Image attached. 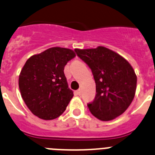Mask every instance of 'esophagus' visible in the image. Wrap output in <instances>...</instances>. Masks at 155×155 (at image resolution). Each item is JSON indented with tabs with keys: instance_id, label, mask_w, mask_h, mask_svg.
Instances as JSON below:
<instances>
[{
	"instance_id": "esophagus-1",
	"label": "esophagus",
	"mask_w": 155,
	"mask_h": 155,
	"mask_svg": "<svg viewBox=\"0 0 155 155\" xmlns=\"http://www.w3.org/2000/svg\"><path fill=\"white\" fill-rule=\"evenodd\" d=\"M74 94H76V95H81V90L78 89V90H77V91H75Z\"/></svg>"
}]
</instances>
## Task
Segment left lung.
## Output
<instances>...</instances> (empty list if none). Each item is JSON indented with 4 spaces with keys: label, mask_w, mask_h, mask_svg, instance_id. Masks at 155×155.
Segmentation results:
<instances>
[{
    "label": "left lung",
    "mask_w": 155,
    "mask_h": 155,
    "mask_svg": "<svg viewBox=\"0 0 155 155\" xmlns=\"http://www.w3.org/2000/svg\"><path fill=\"white\" fill-rule=\"evenodd\" d=\"M74 51L91 68L96 84L95 98L87 104L91 114L102 121L114 120L123 114L136 92L137 75L132 66L104 46Z\"/></svg>",
    "instance_id": "left-lung-1"
}]
</instances>
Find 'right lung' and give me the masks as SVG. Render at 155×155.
I'll return each instance as SVG.
<instances>
[{"mask_svg": "<svg viewBox=\"0 0 155 155\" xmlns=\"http://www.w3.org/2000/svg\"><path fill=\"white\" fill-rule=\"evenodd\" d=\"M75 56L72 50L56 46L27 60L18 85L25 103L35 116L51 120L65 111L74 93L68 87L64 67Z\"/></svg>", "mask_w": 155, "mask_h": 155, "instance_id": "obj_1", "label": "right lung"}]
</instances>
